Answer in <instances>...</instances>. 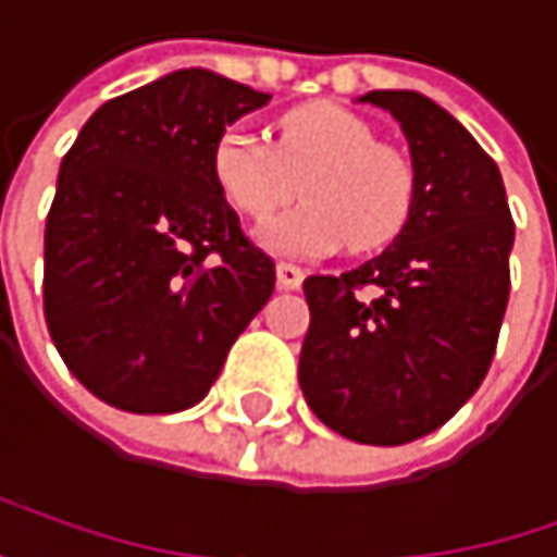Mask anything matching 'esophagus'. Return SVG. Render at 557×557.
<instances>
[{
    "label": "esophagus",
    "mask_w": 557,
    "mask_h": 557,
    "mask_svg": "<svg viewBox=\"0 0 557 557\" xmlns=\"http://www.w3.org/2000/svg\"><path fill=\"white\" fill-rule=\"evenodd\" d=\"M275 278H278V288H298L301 282H305V272L298 269V265H292V262H278L275 265Z\"/></svg>",
    "instance_id": "obj_1"
}]
</instances>
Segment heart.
Instances as JSON below:
<instances>
[{"instance_id": "1", "label": "heart", "mask_w": 557, "mask_h": 557, "mask_svg": "<svg viewBox=\"0 0 557 557\" xmlns=\"http://www.w3.org/2000/svg\"><path fill=\"white\" fill-rule=\"evenodd\" d=\"M210 176L246 220L272 216L302 180L305 206L256 230V243L282 259H321L341 246L377 252L400 236L417 199L410 157L334 101L285 111L272 147L246 127H226L210 150Z\"/></svg>"}]
</instances>
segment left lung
<instances>
[{
    "mask_svg": "<svg viewBox=\"0 0 557 557\" xmlns=\"http://www.w3.org/2000/svg\"><path fill=\"white\" fill-rule=\"evenodd\" d=\"M361 101L400 124L417 199L381 256L305 278L311 324L298 384L334 433L400 446L440 430L490 371L516 223L496 160L449 111L417 91H368Z\"/></svg>",
    "mask_w": 557,
    "mask_h": 557,
    "instance_id": "obj_1",
    "label": "left lung"
}]
</instances>
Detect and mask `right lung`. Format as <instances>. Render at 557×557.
Instances as JSON below:
<instances>
[{
    "mask_svg": "<svg viewBox=\"0 0 557 557\" xmlns=\"http://www.w3.org/2000/svg\"><path fill=\"white\" fill-rule=\"evenodd\" d=\"M269 98L183 67L101 104L64 153L45 223V321L104 404H199L272 298L275 262L210 176L216 137Z\"/></svg>",
    "mask_w": 557,
    "mask_h": 557,
    "instance_id": "right-lung-1",
    "label": "right lung"
}]
</instances>
